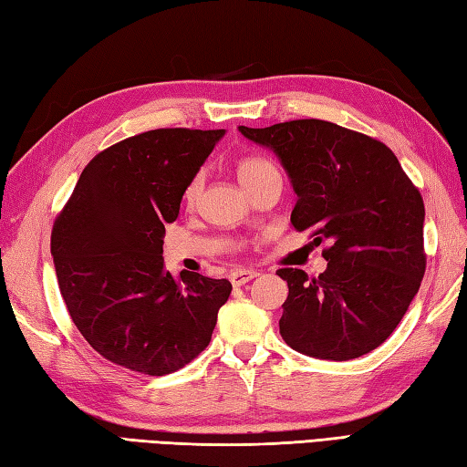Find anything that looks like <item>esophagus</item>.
I'll list each match as a JSON object with an SVG mask.
<instances>
[{
    "mask_svg": "<svg viewBox=\"0 0 467 467\" xmlns=\"http://www.w3.org/2000/svg\"><path fill=\"white\" fill-rule=\"evenodd\" d=\"M256 275H259L256 271H249V269H236V271H233L231 275H228V279H231V283H233L234 286H241V285H244V283L253 281Z\"/></svg>",
    "mask_w": 467,
    "mask_h": 467,
    "instance_id": "obj_1",
    "label": "esophagus"
}]
</instances>
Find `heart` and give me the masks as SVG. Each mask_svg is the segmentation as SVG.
Instances as JSON below:
<instances>
[{"label":"heart","instance_id":"b5f03b06","mask_svg":"<svg viewBox=\"0 0 467 467\" xmlns=\"http://www.w3.org/2000/svg\"><path fill=\"white\" fill-rule=\"evenodd\" d=\"M279 172L276 166L269 161V158L259 156V154H251L244 156L236 164V174H239V181L244 184V188L253 186L256 181H261L263 176ZM202 192V176L196 174L191 182L184 188V202L186 204H194L198 201V196Z\"/></svg>","mask_w":467,"mask_h":467}]
</instances>
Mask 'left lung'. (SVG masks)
<instances>
[{"mask_svg": "<svg viewBox=\"0 0 467 467\" xmlns=\"http://www.w3.org/2000/svg\"><path fill=\"white\" fill-rule=\"evenodd\" d=\"M239 130L281 158L299 201L291 223L321 244L327 271H276L289 285L279 331L295 351L347 361L377 349L403 319L425 273L420 188L375 138L291 120Z\"/></svg>", "mask_w": 467, "mask_h": 467, "instance_id": "1", "label": "left lung"}]
</instances>
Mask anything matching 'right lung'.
I'll return each instance as SVG.
<instances>
[{"instance_id": "1", "label": "right lung", "mask_w": 467, "mask_h": 467, "mask_svg": "<svg viewBox=\"0 0 467 467\" xmlns=\"http://www.w3.org/2000/svg\"><path fill=\"white\" fill-rule=\"evenodd\" d=\"M224 130L158 128L96 154L56 216L59 293L104 359L144 375L182 369L206 349L233 285L164 271V223Z\"/></svg>"}]
</instances>
